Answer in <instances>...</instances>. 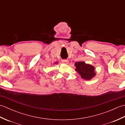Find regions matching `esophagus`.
Wrapping results in <instances>:
<instances>
[{
    "label": "esophagus",
    "instance_id": "34e87169",
    "mask_svg": "<svg viewBox=\"0 0 125 125\" xmlns=\"http://www.w3.org/2000/svg\"><path fill=\"white\" fill-rule=\"evenodd\" d=\"M62 62L64 63H65V64H67V63H68V60H66V59H63L62 60Z\"/></svg>",
    "mask_w": 125,
    "mask_h": 125
}]
</instances>
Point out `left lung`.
<instances>
[{"mask_svg":"<svg viewBox=\"0 0 125 125\" xmlns=\"http://www.w3.org/2000/svg\"><path fill=\"white\" fill-rule=\"evenodd\" d=\"M76 70L81 75V77L87 80L92 78L95 76L94 68L90 64H87L84 62L75 63Z\"/></svg>","mask_w":125,"mask_h":125,"instance_id":"obj_1","label":"left lung"}]
</instances>
